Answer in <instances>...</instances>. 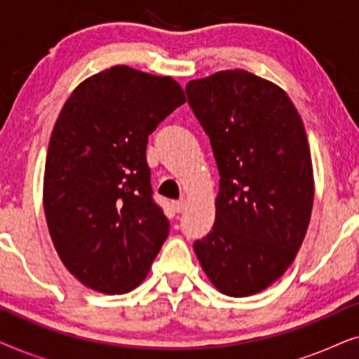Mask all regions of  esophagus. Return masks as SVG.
Listing matches in <instances>:
<instances>
[{
  "mask_svg": "<svg viewBox=\"0 0 359 359\" xmlns=\"http://www.w3.org/2000/svg\"><path fill=\"white\" fill-rule=\"evenodd\" d=\"M173 209L176 210V212H183V210L186 209V201H184V199L175 201V203H173Z\"/></svg>",
  "mask_w": 359,
  "mask_h": 359,
  "instance_id": "obj_1",
  "label": "esophagus"
}]
</instances>
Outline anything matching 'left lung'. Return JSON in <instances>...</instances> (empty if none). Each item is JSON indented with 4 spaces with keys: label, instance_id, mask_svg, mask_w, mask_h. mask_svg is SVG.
I'll list each match as a JSON object with an SVG mask.
<instances>
[{
    "label": "left lung",
    "instance_id": "8db88e82",
    "mask_svg": "<svg viewBox=\"0 0 359 359\" xmlns=\"http://www.w3.org/2000/svg\"><path fill=\"white\" fill-rule=\"evenodd\" d=\"M186 95L220 175L215 222L194 252L220 292L252 296L283 276L306 237L313 204L306 129L286 93L250 72L193 80Z\"/></svg>",
    "mask_w": 359,
    "mask_h": 359
}]
</instances>
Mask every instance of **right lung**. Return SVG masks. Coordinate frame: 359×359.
Listing matches in <instances>:
<instances>
[{"mask_svg":"<svg viewBox=\"0 0 359 359\" xmlns=\"http://www.w3.org/2000/svg\"><path fill=\"white\" fill-rule=\"evenodd\" d=\"M184 102L173 78L117 65L83 81L62 107L48 142L43 210L63 264L97 292L140 284L168 237L145 151L156 126Z\"/></svg>","mask_w":359,"mask_h":359,"instance_id":"obj_1","label":"right lung"}]
</instances>
